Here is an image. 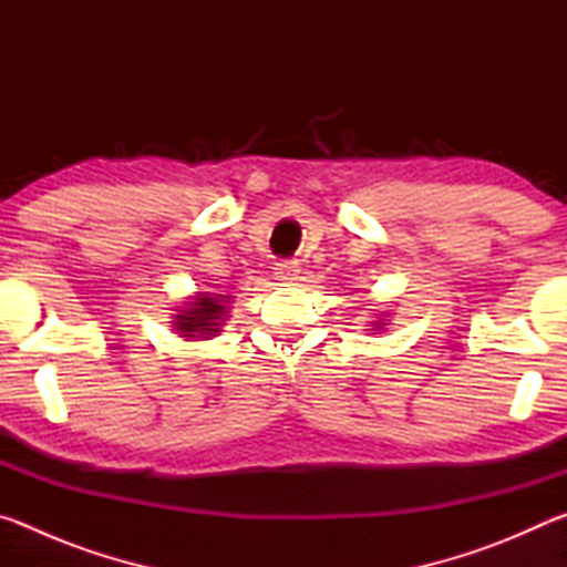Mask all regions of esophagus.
<instances>
[{"label": "esophagus", "instance_id": "esophagus-1", "mask_svg": "<svg viewBox=\"0 0 567 567\" xmlns=\"http://www.w3.org/2000/svg\"><path fill=\"white\" fill-rule=\"evenodd\" d=\"M297 265L295 262H277V267H275V277L280 282H292V280H297Z\"/></svg>", "mask_w": 567, "mask_h": 567}]
</instances>
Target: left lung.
Instances as JSON below:
<instances>
[{
	"label": "left lung",
	"instance_id": "left-lung-1",
	"mask_svg": "<svg viewBox=\"0 0 567 567\" xmlns=\"http://www.w3.org/2000/svg\"><path fill=\"white\" fill-rule=\"evenodd\" d=\"M388 315H390V312H380V318L372 320L370 328H372V330H382V328H385V324H388Z\"/></svg>",
	"mask_w": 567,
	"mask_h": 567
}]
</instances>
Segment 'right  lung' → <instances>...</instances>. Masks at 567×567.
Segmentation results:
<instances>
[{
    "label": "right lung",
    "mask_w": 567,
    "mask_h": 567,
    "mask_svg": "<svg viewBox=\"0 0 567 567\" xmlns=\"http://www.w3.org/2000/svg\"><path fill=\"white\" fill-rule=\"evenodd\" d=\"M233 295L219 292H195L187 297L185 305L177 307V315H172V328L179 338H187L192 342L197 340H213L225 328L227 305Z\"/></svg>",
    "instance_id": "right-lung-1"
}]
</instances>
